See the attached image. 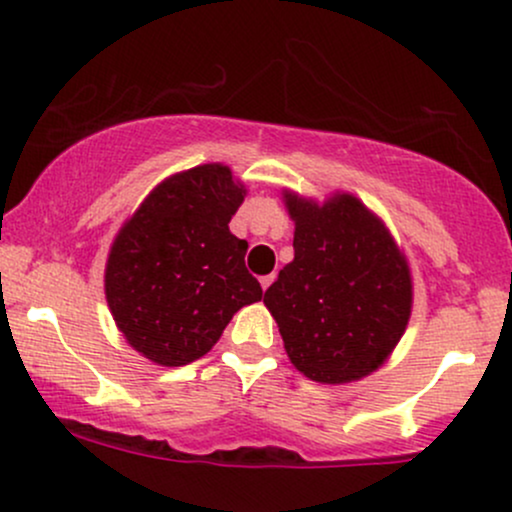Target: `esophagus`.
Segmentation results:
<instances>
[{
    "instance_id": "1",
    "label": "esophagus",
    "mask_w": 512,
    "mask_h": 512,
    "mask_svg": "<svg viewBox=\"0 0 512 512\" xmlns=\"http://www.w3.org/2000/svg\"><path fill=\"white\" fill-rule=\"evenodd\" d=\"M276 279V276L274 274H267V276H260V284H262V289L264 291H267L269 289V286H272V281Z\"/></svg>"
}]
</instances>
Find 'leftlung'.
<instances>
[{"instance_id": "left-lung-1", "label": "left lung", "mask_w": 512, "mask_h": 512, "mask_svg": "<svg viewBox=\"0 0 512 512\" xmlns=\"http://www.w3.org/2000/svg\"><path fill=\"white\" fill-rule=\"evenodd\" d=\"M284 202L296 223L293 262L264 293V305L305 378L351 383L383 366L407 330V257L354 195L317 204L284 192Z\"/></svg>"}]
</instances>
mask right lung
I'll return each instance as SVG.
<instances>
[{
	"label": "right lung",
	"mask_w": 512,
	"mask_h": 512,
	"mask_svg": "<svg viewBox=\"0 0 512 512\" xmlns=\"http://www.w3.org/2000/svg\"><path fill=\"white\" fill-rule=\"evenodd\" d=\"M243 199L231 168L204 163L156 185L117 233L105 298L127 344L158 366L197 361L262 298L248 243L228 231Z\"/></svg>",
	"instance_id": "1"
}]
</instances>
